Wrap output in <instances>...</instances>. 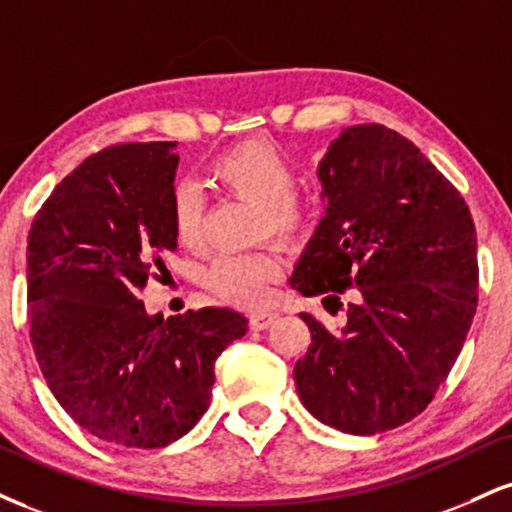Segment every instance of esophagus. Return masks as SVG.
Listing matches in <instances>:
<instances>
[{"label": "esophagus", "mask_w": 512, "mask_h": 512, "mask_svg": "<svg viewBox=\"0 0 512 512\" xmlns=\"http://www.w3.org/2000/svg\"><path fill=\"white\" fill-rule=\"evenodd\" d=\"M276 319H279V312L274 310H260V312H252L250 315V329L252 331H264L269 329Z\"/></svg>", "instance_id": "obj_1"}]
</instances>
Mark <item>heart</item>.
Wrapping results in <instances>:
<instances>
[{"label": "heart", "mask_w": 512, "mask_h": 512, "mask_svg": "<svg viewBox=\"0 0 512 512\" xmlns=\"http://www.w3.org/2000/svg\"><path fill=\"white\" fill-rule=\"evenodd\" d=\"M209 178L219 188L260 207L257 233L298 243L317 224V202L293 193L295 169L279 147L269 140H243L229 147L209 164ZM171 226L181 245H195L202 229V200L195 188L181 186L171 197ZM283 264L274 250H255L245 255L219 257L209 269L207 281L219 298L243 307L267 303L272 283Z\"/></svg>", "instance_id": "heart-1"}]
</instances>
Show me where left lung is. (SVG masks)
Returning a JSON list of instances; mask_svg holds the SVG:
<instances>
[{
	"mask_svg": "<svg viewBox=\"0 0 512 512\" xmlns=\"http://www.w3.org/2000/svg\"><path fill=\"white\" fill-rule=\"evenodd\" d=\"M317 174L326 214L291 286L324 295V307H341L353 288V303L338 331L300 315L312 343L295 362V389L338 432H389L432 403L463 350L479 283L472 214L458 188L381 123L346 128Z\"/></svg>",
	"mask_w": 512,
	"mask_h": 512,
	"instance_id": "obj_1",
	"label": "left lung"
}]
</instances>
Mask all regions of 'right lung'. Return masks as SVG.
<instances>
[{"label": "right lung", "instance_id": "obj_1", "mask_svg": "<svg viewBox=\"0 0 512 512\" xmlns=\"http://www.w3.org/2000/svg\"><path fill=\"white\" fill-rule=\"evenodd\" d=\"M176 143H121L76 166L28 233V322L59 405L85 432L162 448L205 415L214 362L248 331L226 307L166 319L143 291L176 250Z\"/></svg>", "mask_w": 512, "mask_h": 512}]
</instances>
